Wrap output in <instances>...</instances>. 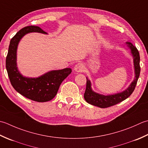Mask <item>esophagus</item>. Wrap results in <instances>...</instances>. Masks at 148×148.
I'll use <instances>...</instances> for the list:
<instances>
[{
  "label": "esophagus",
  "mask_w": 148,
  "mask_h": 148,
  "mask_svg": "<svg viewBox=\"0 0 148 148\" xmlns=\"http://www.w3.org/2000/svg\"><path fill=\"white\" fill-rule=\"evenodd\" d=\"M74 70L77 72H82L84 70V65L81 62H78L75 66Z\"/></svg>",
  "instance_id": "esophagus-1"
}]
</instances>
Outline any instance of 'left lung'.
<instances>
[{
    "label": "left lung",
    "mask_w": 148,
    "mask_h": 148,
    "mask_svg": "<svg viewBox=\"0 0 148 148\" xmlns=\"http://www.w3.org/2000/svg\"><path fill=\"white\" fill-rule=\"evenodd\" d=\"M126 44L128 47L130 49L132 55L134 56V62L135 68V77L134 80L128 87V88L122 92L117 93L113 95L104 96L99 95L98 93L93 92L91 87V82L89 80L87 79L86 82V89L84 92V99L87 103L95 105V106L100 108H107L113 105H115L120 103L122 101L125 100L130 96L136 87L138 78L139 77L140 66V56L139 52L137 49L134 47L133 45L130 42H127Z\"/></svg>",
    "instance_id": "8db88e82"
}]
</instances>
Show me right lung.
Returning <instances> with one entry per match:
<instances>
[{"label":"right lung","mask_w":148,"mask_h":148,"mask_svg":"<svg viewBox=\"0 0 148 148\" xmlns=\"http://www.w3.org/2000/svg\"><path fill=\"white\" fill-rule=\"evenodd\" d=\"M32 32L47 33L40 27L34 25L27 26L20 29L10 41L5 67L11 85L18 92L31 100L45 102L55 97L62 81L71 73V69L51 71L38 78L23 77L16 67L17 46L24 35Z\"/></svg>","instance_id":"add662e5"}]
</instances>
